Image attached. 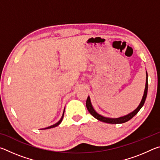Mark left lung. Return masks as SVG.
Wrapping results in <instances>:
<instances>
[{
    "mask_svg": "<svg viewBox=\"0 0 160 160\" xmlns=\"http://www.w3.org/2000/svg\"><path fill=\"white\" fill-rule=\"evenodd\" d=\"M148 72L146 71V82H145V91H144V94H143L141 102H140V104L138 105L136 109H135L133 112H132L131 113H129L128 114L125 115L123 116H121V117L118 118H109V117H105L104 116H102L101 114L97 113L92 107V104L91 103V100H90V96H88V99H87L86 101V107L87 109H88V112L90 113V114L92 116H93L94 118H97V120H99L100 121H102L104 123H112V124H118V123H123L127 122L129 120L133 117L134 116L137 114V113L139 112L140 109L142 107L143 105H144V103L145 102L146 97H147V94H148Z\"/></svg>",
    "mask_w": 160,
    "mask_h": 160,
    "instance_id": "8db88e82",
    "label": "left lung"
}]
</instances>
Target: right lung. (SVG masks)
<instances>
[{"instance_id": "obj_1", "label": "right lung", "mask_w": 160, "mask_h": 160, "mask_svg": "<svg viewBox=\"0 0 160 160\" xmlns=\"http://www.w3.org/2000/svg\"><path fill=\"white\" fill-rule=\"evenodd\" d=\"M64 112H65V109H64V110H63V115H62V116H61V119L60 120H59L57 123H55V124H53V125H52V126H48V127H47V128H42L41 130H45V129H49V128H54V127H56V126H58L59 124H60L61 123V121H62V120H63V116H64Z\"/></svg>"}]
</instances>
